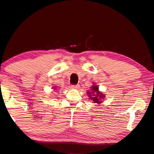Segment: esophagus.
Here are the masks:
<instances>
[{"label":"esophagus","mask_w":154,"mask_h":154,"mask_svg":"<svg viewBox=\"0 0 154 154\" xmlns=\"http://www.w3.org/2000/svg\"><path fill=\"white\" fill-rule=\"evenodd\" d=\"M79 88H80V85H79V84L72 85V89H76V90H78V89H79Z\"/></svg>","instance_id":"1"}]
</instances>
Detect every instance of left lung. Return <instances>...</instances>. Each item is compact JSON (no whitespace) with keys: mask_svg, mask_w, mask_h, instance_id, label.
<instances>
[{"mask_svg":"<svg viewBox=\"0 0 154 154\" xmlns=\"http://www.w3.org/2000/svg\"><path fill=\"white\" fill-rule=\"evenodd\" d=\"M91 90L90 91L88 90L87 94L88 95V97L91 99L94 103L100 104L102 103L105 98V94L102 93V92H100L98 90V87L97 85L94 84L92 86H91Z\"/></svg>","mask_w":154,"mask_h":154,"instance_id":"left-lung-1","label":"left lung"}]
</instances>
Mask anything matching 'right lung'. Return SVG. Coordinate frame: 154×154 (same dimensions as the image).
<instances>
[{
	"instance_id": "right-lung-1",
	"label": "right lung",
	"mask_w": 154,
	"mask_h": 154,
	"mask_svg": "<svg viewBox=\"0 0 154 154\" xmlns=\"http://www.w3.org/2000/svg\"><path fill=\"white\" fill-rule=\"evenodd\" d=\"M53 89H54V90H56V87L54 86V88H53Z\"/></svg>"
}]
</instances>
